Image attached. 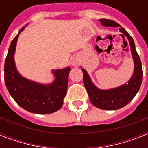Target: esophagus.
I'll list each match as a JSON object with an SVG mask.
<instances>
[{"mask_svg": "<svg viewBox=\"0 0 148 148\" xmlns=\"http://www.w3.org/2000/svg\"><path fill=\"white\" fill-rule=\"evenodd\" d=\"M74 66H76L77 64H75V63H74Z\"/></svg>", "mask_w": 148, "mask_h": 148, "instance_id": "obj_1", "label": "esophagus"}]
</instances>
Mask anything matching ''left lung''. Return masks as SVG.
I'll use <instances>...</instances> for the list:
<instances>
[{"label":"left lung","mask_w":148,"mask_h":148,"mask_svg":"<svg viewBox=\"0 0 148 148\" xmlns=\"http://www.w3.org/2000/svg\"><path fill=\"white\" fill-rule=\"evenodd\" d=\"M101 24L104 27H119V31L123 33L128 39L134 63V70L131 79L127 83L117 88L108 89V90H101L94 84L88 72L84 68L81 69L83 72L84 84L89 98L93 105L96 108L103 110H117L126 106L134 97L140 88L142 82V65L140 57L137 53L135 49V45L133 38L117 22L108 19H100Z\"/></svg>","instance_id":"8db88e82"}]
</instances>
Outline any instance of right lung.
I'll return each mask as SVG.
<instances>
[{
    "instance_id": "obj_1",
    "label": "right lung",
    "mask_w": 148,
    "mask_h": 148,
    "mask_svg": "<svg viewBox=\"0 0 148 148\" xmlns=\"http://www.w3.org/2000/svg\"><path fill=\"white\" fill-rule=\"evenodd\" d=\"M10 43L4 63V81L8 90L16 103L24 110L34 114H51L63 105L67 94L70 67L53 70L55 79L49 84H42L22 77L17 71L14 62V53L20 33Z\"/></svg>"
}]
</instances>
